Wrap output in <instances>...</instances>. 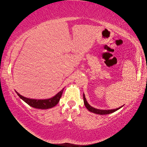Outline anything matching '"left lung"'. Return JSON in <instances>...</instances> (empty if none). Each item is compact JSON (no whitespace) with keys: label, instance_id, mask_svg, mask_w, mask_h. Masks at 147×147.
I'll return each instance as SVG.
<instances>
[{"label":"left lung","instance_id":"left-lung-1","mask_svg":"<svg viewBox=\"0 0 147 147\" xmlns=\"http://www.w3.org/2000/svg\"><path fill=\"white\" fill-rule=\"evenodd\" d=\"M83 98H84V104H85V106L86 107V108L89 110L90 112H93V113L97 114H100V115H104V114H111L112 112H114L116 110H118V109H120V108H118L116 109H113V110H100V109H96L95 108L92 107L88 103L87 101H86V99L85 98V96H84V94L83 95Z\"/></svg>","mask_w":147,"mask_h":147}]
</instances>
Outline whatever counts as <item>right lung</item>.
<instances>
[{
    "label": "right lung",
    "instance_id": "add662e5",
    "mask_svg": "<svg viewBox=\"0 0 147 147\" xmlns=\"http://www.w3.org/2000/svg\"><path fill=\"white\" fill-rule=\"evenodd\" d=\"M63 89L61 90L59 92L56 94L53 98H49V99H45V100H35V99H30L24 97V96L20 95L17 92L16 93L19 96L20 98H21L24 102H26L27 104H29L31 107L38 108V109H49V108H53L55 105H57L59 102L60 98L61 97L62 93H63Z\"/></svg>",
    "mask_w": 147,
    "mask_h": 147
}]
</instances>
